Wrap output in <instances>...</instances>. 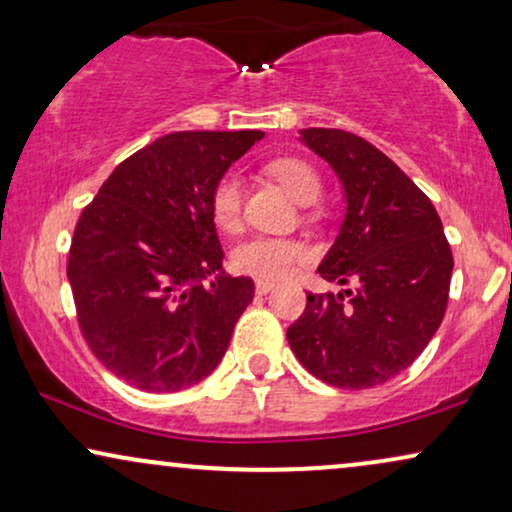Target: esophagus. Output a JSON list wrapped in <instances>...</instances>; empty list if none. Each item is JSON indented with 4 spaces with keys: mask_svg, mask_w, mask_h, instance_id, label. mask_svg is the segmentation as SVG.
Returning a JSON list of instances; mask_svg holds the SVG:
<instances>
[{
    "mask_svg": "<svg viewBox=\"0 0 512 512\" xmlns=\"http://www.w3.org/2000/svg\"><path fill=\"white\" fill-rule=\"evenodd\" d=\"M275 289V282H270V279H256V293L258 296H265V293H270Z\"/></svg>",
    "mask_w": 512,
    "mask_h": 512,
    "instance_id": "34e87169",
    "label": "esophagus"
}]
</instances>
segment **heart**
Segmentation results:
<instances>
[{
	"label": "heart",
	"mask_w": 512,
	"mask_h": 512,
	"mask_svg": "<svg viewBox=\"0 0 512 512\" xmlns=\"http://www.w3.org/2000/svg\"><path fill=\"white\" fill-rule=\"evenodd\" d=\"M268 177L279 181L293 198L314 200L321 191L317 167L298 156H277L263 165ZM209 216L221 233L233 235L242 228V184L235 172L216 179L209 191ZM310 258V247L298 237L256 235L233 251V268L258 279L289 277L296 265Z\"/></svg>",
	"instance_id": "obj_1"
}]
</instances>
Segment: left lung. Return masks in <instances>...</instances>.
<instances>
[{
	"label": "left lung",
	"instance_id": "1",
	"mask_svg": "<svg viewBox=\"0 0 512 512\" xmlns=\"http://www.w3.org/2000/svg\"><path fill=\"white\" fill-rule=\"evenodd\" d=\"M303 142L347 193L345 223L317 272L352 289L307 293L286 340L321 382L368 389L403 373L438 331L452 249L431 200L380 149L335 128H307Z\"/></svg>",
	"mask_w": 512,
	"mask_h": 512
}]
</instances>
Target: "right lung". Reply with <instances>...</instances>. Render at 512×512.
Here are the masks:
<instances>
[{
  "label": "right lung",
  "instance_id": "obj_1",
  "mask_svg": "<svg viewBox=\"0 0 512 512\" xmlns=\"http://www.w3.org/2000/svg\"><path fill=\"white\" fill-rule=\"evenodd\" d=\"M261 130L172 132L125 158L74 228L67 277L90 352L153 394L200 382L226 354L249 277H219L209 191Z\"/></svg>",
  "mask_w": 512,
  "mask_h": 512
}]
</instances>
